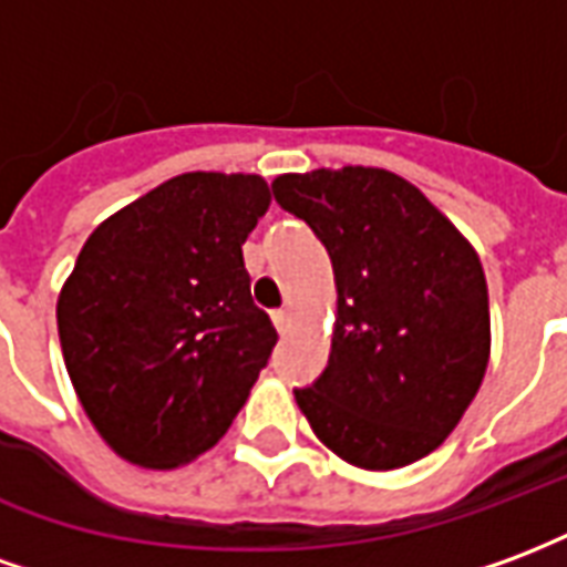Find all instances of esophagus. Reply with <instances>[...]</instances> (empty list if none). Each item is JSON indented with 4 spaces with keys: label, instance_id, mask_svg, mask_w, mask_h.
<instances>
[{
    "label": "esophagus",
    "instance_id": "esophagus-1",
    "mask_svg": "<svg viewBox=\"0 0 567 567\" xmlns=\"http://www.w3.org/2000/svg\"><path fill=\"white\" fill-rule=\"evenodd\" d=\"M272 324H276V331L285 333V331H288V324H291V312H288V309H279V312H272Z\"/></svg>",
    "mask_w": 567,
    "mask_h": 567
}]
</instances>
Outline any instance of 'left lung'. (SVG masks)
<instances>
[{
  "label": "left lung",
  "mask_w": 567,
  "mask_h": 567,
  "mask_svg": "<svg viewBox=\"0 0 567 567\" xmlns=\"http://www.w3.org/2000/svg\"><path fill=\"white\" fill-rule=\"evenodd\" d=\"M285 212L333 264L331 358L295 401L312 434L361 471H394L450 437L492 352L486 272L467 236L380 166L272 178Z\"/></svg>",
  "instance_id": "8db88e82"
}]
</instances>
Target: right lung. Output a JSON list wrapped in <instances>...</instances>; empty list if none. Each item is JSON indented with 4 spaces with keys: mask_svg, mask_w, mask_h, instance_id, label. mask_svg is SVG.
Here are the masks:
<instances>
[{
    "mask_svg": "<svg viewBox=\"0 0 567 567\" xmlns=\"http://www.w3.org/2000/svg\"><path fill=\"white\" fill-rule=\"evenodd\" d=\"M251 173H182L109 215L56 297L69 380L105 446L148 471L212 450L279 333L243 243L270 209Z\"/></svg>",
    "mask_w": 567,
    "mask_h": 567,
    "instance_id": "right-lung-1",
    "label": "right lung"
}]
</instances>
